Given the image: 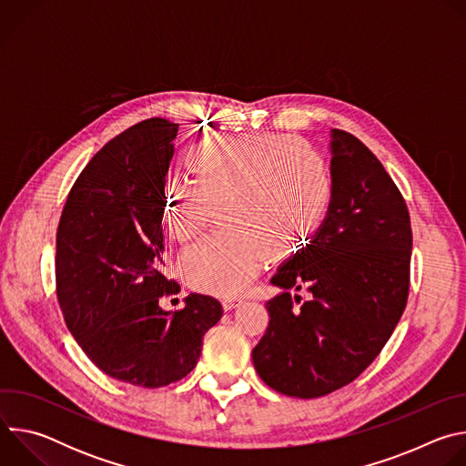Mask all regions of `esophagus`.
Returning <instances> with one entry per match:
<instances>
[{"instance_id":"1","label":"esophagus","mask_w":466,"mask_h":466,"mask_svg":"<svg viewBox=\"0 0 466 466\" xmlns=\"http://www.w3.org/2000/svg\"><path fill=\"white\" fill-rule=\"evenodd\" d=\"M241 302H243V299H239V297H225V299H223V308H225V309H234V308H238Z\"/></svg>"}]
</instances>
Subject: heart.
Here are the masks:
<instances>
[{
    "mask_svg": "<svg viewBox=\"0 0 466 466\" xmlns=\"http://www.w3.org/2000/svg\"><path fill=\"white\" fill-rule=\"evenodd\" d=\"M191 176L164 195L171 239L186 243L218 207L225 230L184 250L180 273L198 291L236 295L265 258H279L322 221L331 178L322 157L286 137L208 140L191 151Z\"/></svg>",
    "mask_w": 466,
    "mask_h": 466,
    "instance_id": "b5f03b06",
    "label": "heart"
}]
</instances>
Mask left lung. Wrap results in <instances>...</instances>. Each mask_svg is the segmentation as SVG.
I'll list each match as a JSON object with an SVG mask.
<instances>
[{
    "label": "left lung",
    "instance_id": "8db88e82",
    "mask_svg": "<svg viewBox=\"0 0 466 466\" xmlns=\"http://www.w3.org/2000/svg\"><path fill=\"white\" fill-rule=\"evenodd\" d=\"M329 153L326 218L273 275L282 291L265 304L269 326L252 350L259 378L295 398L354 381L389 341L410 291L413 236L402 193L350 132L331 128ZM289 289L309 299L300 303Z\"/></svg>",
    "mask_w": 466,
    "mask_h": 466
}]
</instances>
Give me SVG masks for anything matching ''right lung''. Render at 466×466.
I'll list each match as a JSON object with an SVG mask.
<instances>
[{
  "instance_id": "obj_1",
  "label": "right lung",
  "mask_w": 466,
  "mask_h": 466,
  "mask_svg": "<svg viewBox=\"0 0 466 466\" xmlns=\"http://www.w3.org/2000/svg\"><path fill=\"white\" fill-rule=\"evenodd\" d=\"M178 123L151 117L94 155L76 180L56 230V297L72 336L105 374L157 389L189 374L203 338L223 315L189 293L180 311L160 308L180 288L164 275V187Z\"/></svg>"
}]
</instances>
